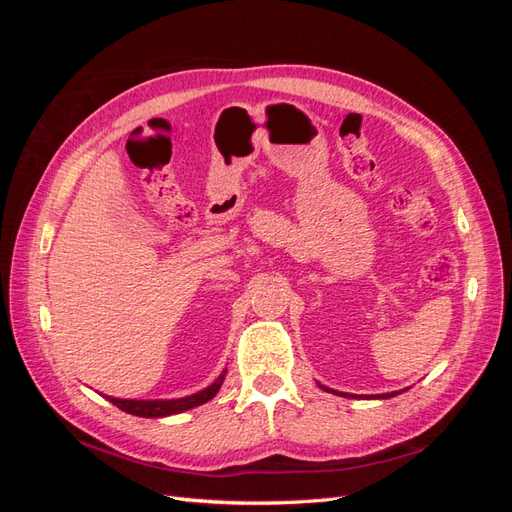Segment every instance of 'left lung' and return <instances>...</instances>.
I'll return each instance as SVG.
<instances>
[{"label":"left lung","instance_id":"left-lung-1","mask_svg":"<svg viewBox=\"0 0 512 512\" xmlns=\"http://www.w3.org/2000/svg\"><path fill=\"white\" fill-rule=\"evenodd\" d=\"M322 389H324V386H322ZM329 391V389H327ZM393 395H397V393H386V395H382V397H393Z\"/></svg>","mask_w":512,"mask_h":512}]
</instances>
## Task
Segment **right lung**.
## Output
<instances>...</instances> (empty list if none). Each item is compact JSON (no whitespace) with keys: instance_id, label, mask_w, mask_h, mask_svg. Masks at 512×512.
I'll return each instance as SVG.
<instances>
[{"instance_id":"right-lung-1","label":"right lung","mask_w":512,"mask_h":512,"mask_svg":"<svg viewBox=\"0 0 512 512\" xmlns=\"http://www.w3.org/2000/svg\"><path fill=\"white\" fill-rule=\"evenodd\" d=\"M224 382V374L215 380L211 386H207L205 391H200L196 395L190 397H181V399H168V401H136V399H115V397H108L113 406H117L119 410L134 414V416H147V418H158V416H168V414H177L183 410H190L196 408L200 404H205V401L213 399L215 393L220 391V386Z\"/></svg>"}]
</instances>
